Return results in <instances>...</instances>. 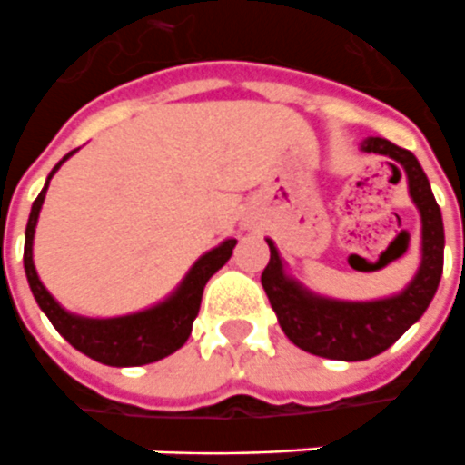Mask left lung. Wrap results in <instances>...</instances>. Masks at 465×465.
<instances>
[{
	"label": "left lung",
	"mask_w": 465,
	"mask_h": 465,
	"mask_svg": "<svg viewBox=\"0 0 465 465\" xmlns=\"http://www.w3.org/2000/svg\"><path fill=\"white\" fill-rule=\"evenodd\" d=\"M362 153L384 154L404 170L409 197L421 216V263L399 293L377 301H338L318 295L288 276L276 243L266 239L271 261L261 273L271 308L288 340L305 352L342 362L380 355L397 342L434 301L443 273V222L431 184L414 154L384 137H367Z\"/></svg>",
	"instance_id": "1"
}]
</instances>
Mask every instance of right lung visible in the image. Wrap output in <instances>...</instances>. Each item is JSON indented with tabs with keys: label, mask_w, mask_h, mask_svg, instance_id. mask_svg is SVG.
<instances>
[{
	"label": "right lung",
	"mask_w": 465,
	"mask_h": 465,
	"mask_svg": "<svg viewBox=\"0 0 465 465\" xmlns=\"http://www.w3.org/2000/svg\"><path fill=\"white\" fill-rule=\"evenodd\" d=\"M75 153V150H74ZM74 153H68L61 163L51 170L46 184L39 192V197L31 204L29 222H26V239H24V271L26 281L39 308L46 312L51 325L71 342V345L84 352L91 360L110 367H137V364H150L163 360V357L177 352L187 342L192 332V322L197 318L202 293L209 278L232 259L236 239H226L204 256L194 261L182 283L172 291L164 301H160L147 311L130 312L120 318H84L68 312L54 295L46 291V285L39 281L36 266H34V232L39 222L41 204L46 197L51 177L56 174L58 167L66 163Z\"/></svg>",
	"instance_id": "obj_1"
}]
</instances>
